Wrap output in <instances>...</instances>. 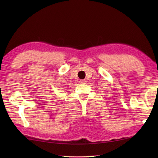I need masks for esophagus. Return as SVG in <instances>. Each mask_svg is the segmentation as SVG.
Returning <instances> with one entry per match:
<instances>
[{
  "mask_svg": "<svg viewBox=\"0 0 158 158\" xmlns=\"http://www.w3.org/2000/svg\"><path fill=\"white\" fill-rule=\"evenodd\" d=\"M79 82L82 83H85L87 81H86V80H85V79H82V80H80Z\"/></svg>",
  "mask_w": 158,
  "mask_h": 158,
  "instance_id": "1",
  "label": "esophagus"
}]
</instances>
